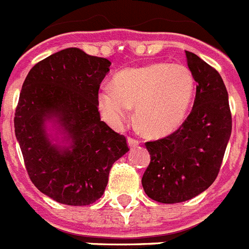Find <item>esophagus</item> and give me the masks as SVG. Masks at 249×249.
Listing matches in <instances>:
<instances>
[{
  "instance_id": "obj_1",
  "label": "esophagus",
  "mask_w": 249,
  "mask_h": 249,
  "mask_svg": "<svg viewBox=\"0 0 249 249\" xmlns=\"http://www.w3.org/2000/svg\"><path fill=\"white\" fill-rule=\"evenodd\" d=\"M127 144H129V146H130V148H135V146L140 145V140L137 139V138L129 137L127 138Z\"/></svg>"
}]
</instances>
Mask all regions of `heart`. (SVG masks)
<instances>
[{
    "instance_id": "1",
    "label": "heart",
    "mask_w": 249,
    "mask_h": 249,
    "mask_svg": "<svg viewBox=\"0 0 249 249\" xmlns=\"http://www.w3.org/2000/svg\"><path fill=\"white\" fill-rule=\"evenodd\" d=\"M194 88V77L185 65L154 62L116 73L114 86L100 89L98 105L114 127L126 124L137 105V120L142 130L163 135L184 122Z\"/></svg>"
}]
</instances>
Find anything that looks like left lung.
Masks as SVG:
<instances>
[{"instance_id":"1","label":"left lung","mask_w":249,"mask_h":249,"mask_svg":"<svg viewBox=\"0 0 249 249\" xmlns=\"http://www.w3.org/2000/svg\"><path fill=\"white\" fill-rule=\"evenodd\" d=\"M187 64L196 81L193 109L174 133L146 142L150 163L142 184L155 202L189 200L212 185L232 133L228 92L219 72L193 53Z\"/></svg>"}]
</instances>
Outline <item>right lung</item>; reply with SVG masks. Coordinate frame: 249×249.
<instances>
[{
    "instance_id": "obj_1",
    "label": "right lung",
    "mask_w": 249,
    "mask_h": 249,
    "mask_svg": "<svg viewBox=\"0 0 249 249\" xmlns=\"http://www.w3.org/2000/svg\"><path fill=\"white\" fill-rule=\"evenodd\" d=\"M111 62L70 47L27 73L15 112V134L34 185L56 202L89 205L104 194L112 164L129 150L126 138L100 120L98 95ZM56 117L71 145L53 146L44 120Z\"/></svg>"
}]
</instances>
